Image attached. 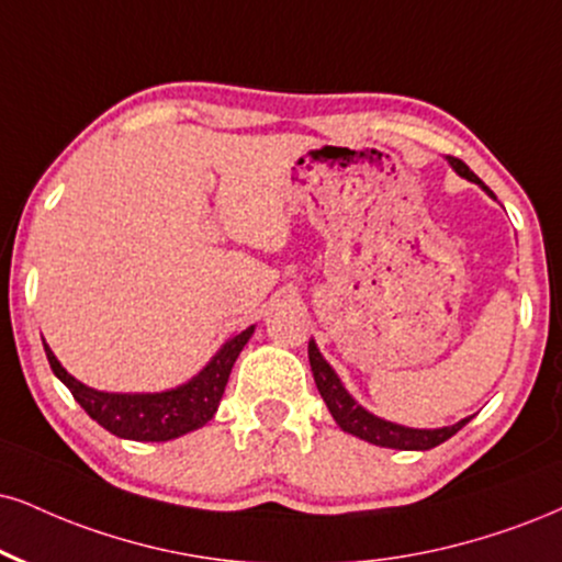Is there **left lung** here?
<instances>
[{
    "instance_id": "obj_1",
    "label": "left lung",
    "mask_w": 562,
    "mask_h": 562,
    "mask_svg": "<svg viewBox=\"0 0 562 562\" xmlns=\"http://www.w3.org/2000/svg\"><path fill=\"white\" fill-rule=\"evenodd\" d=\"M448 161L461 177H467L469 182L482 184V179L476 177L474 171L461 161V158L448 156ZM484 190H487V187H484ZM307 355H310V367H313L317 391H321L323 401L328 404L330 414H334V419L338 422V427H341L344 432L357 435V438L372 442V446L398 448V450H429V448L440 446V442H446L448 438H453V435L459 432V429L467 425L469 419H472V417L461 419L459 425L440 427V429H412V427L393 425V422L378 419L375 414L364 412V408L344 391L341 380L336 378V372L330 370V364L325 362L321 351H317L315 341H310Z\"/></svg>"
}]
</instances>
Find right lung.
<instances>
[{
    "label": "right lung",
    "instance_id": "obj_1",
    "mask_svg": "<svg viewBox=\"0 0 562 562\" xmlns=\"http://www.w3.org/2000/svg\"><path fill=\"white\" fill-rule=\"evenodd\" d=\"M255 328L241 330L232 341L224 344V349L211 359V364L192 378L190 383L164 393H103L82 385L57 362L52 349L44 344L46 359L52 364L54 375L69 387L75 401L86 408L90 419H95L103 429L127 440L145 442H164L179 435L192 432L203 427L207 419L216 414L218 401L224 396L228 383V372L237 362L239 351L245 349Z\"/></svg>",
    "mask_w": 562,
    "mask_h": 562
}]
</instances>
